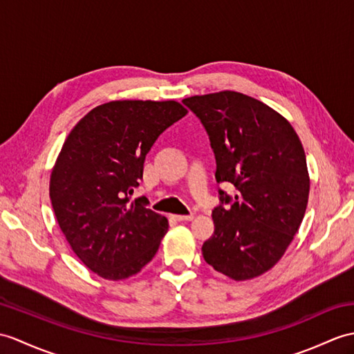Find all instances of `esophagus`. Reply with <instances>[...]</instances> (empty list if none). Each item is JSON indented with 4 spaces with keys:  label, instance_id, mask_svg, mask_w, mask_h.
Wrapping results in <instances>:
<instances>
[{
    "label": "esophagus",
    "instance_id": "esophagus-1",
    "mask_svg": "<svg viewBox=\"0 0 354 354\" xmlns=\"http://www.w3.org/2000/svg\"><path fill=\"white\" fill-rule=\"evenodd\" d=\"M178 221H190L194 218V214H187V216H174Z\"/></svg>",
    "mask_w": 354,
    "mask_h": 354
}]
</instances>
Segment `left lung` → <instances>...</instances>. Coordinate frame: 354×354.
I'll use <instances>...</instances> for the list:
<instances>
[{"mask_svg": "<svg viewBox=\"0 0 354 354\" xmlns=\"http://www.w3.org/2000/svg\"><path fill=\"white\" fill-rule=\"evenodd\" d=\"M209 137L218 188L212 209L216 231L202 245L203 259L218 273L257 277L282 258L305 217L309 176L299 136L268 105L238 92L183 101Z\"/></svg>", "mask_w": 354, "mask_h": 354, "instance_id": "obj_1", "label": "left lung"}]
</instances>
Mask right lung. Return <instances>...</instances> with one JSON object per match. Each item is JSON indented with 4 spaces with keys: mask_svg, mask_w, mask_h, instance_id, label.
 I'll list each match as a JSON object with an SVG mask.
<instances>
[{
    "mask_svg": "<svg viewBox=\"0 0 354 354\" xmlns=\"http://www.w3.org/2000/svg\"><path fill=\"white\" fill-rule=\"evenodd\" d=\"M187 110L175 101H113L96 106L66 138L49 184L57 221L93 273L120 281L138 273L167 232V218L131 202L146 153Z\"/></svg>",
    "mask_w": 354,
    "mask_h": 354,
    "instance_id": "right-lung-1",
    "label": "right lung"
}]
</instances>
